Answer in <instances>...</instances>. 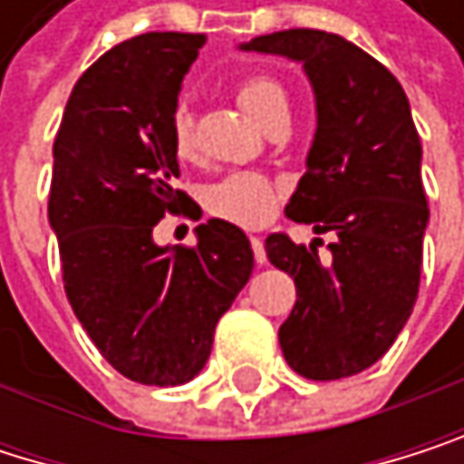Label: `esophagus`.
<instances>
[{
    "instance_id": "1",
    "label": "esophagus",
    "mask_w": 464,
    "mask_h": 464,
    "mask_svg": "<svg viewBox=\"0 0 464 464\" xmlns=\"http://www.w3.org/2000/svg\"><path fill=\"white\" fill-rule=\"evenodd\" d=\"M251 248H254V259H256V265H265V262H267V254H265V243H262V237H251Z\"/></svg>"
}]
</instances>
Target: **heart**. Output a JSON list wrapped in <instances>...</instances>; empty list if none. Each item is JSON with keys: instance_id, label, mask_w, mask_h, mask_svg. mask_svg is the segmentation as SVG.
Wrapping results in <instances>:
<instances>
[{"instance_id": "1", "label": "heart", "mask_w": 464, "mask_h": 464, "mask_svg": "<svg viewBox=\"0 0 464 464\" xmlns=\"http://www.w3.org/2000/svg\"><path fill=\"white\" fill-rule=\"evenodd\" d=\"M237 103L259 122L265 125L273 114L286 111L289 98L286 90L262 73L246 76L237 82ZM169 141L171 150L180 160H188L194 155V117L186 106H178L175 114H171V125H169ZM281 202V186L267 178L259 175V171H232V175L216 180L208 191H205V208L210 216L254 229L262 227L273 218L276 208Z\"/></svg>"}]
</instances>
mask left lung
Instances as JSON below:
<instances>
[{
  "label": "left lung",
  "mask_w": 464,
  "mask_h": 464,
  "mask_svg": "<svg viewBox=\"0 0 464 464\" xmlns=\"http://www.w3.org/2000/svg\"><path fill=\"white\" fill-rule=\"evenodd\" d=\"M240 48L304 65L317 130L286 216L317 235L336 232L328 265L314 243L265 240L267 259L298 289L278 328L281 353L309 380L358 374L388 353L419 298L430 208L408 95L374 56L331 32L284 29Z\"/></svg>",
  "instance_id": "obj_1"
}]
</instances>
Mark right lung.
Instances as JSON below:
<instances>
[{
    "instance_id": "add662e5",
    "label": "right lung",
    "mask_w": 464,
    "mask_h": 464,
    "mask_svg": "<svg viewBox=\"0 0 464 464\" xmlns=\"http://www.w3.org/2000/svg\"><path fill=\"white\" fill-rule=\"evenodd\" d=\"M205 34H136L84 71L53 139L48 224L68 301L101 355L128 380L180 385L213 347L221 314L254 270L243 229L210 218L197 246H158L180 213V163L169 141L183 76Z\"/></svg>"
}]
</instances>
